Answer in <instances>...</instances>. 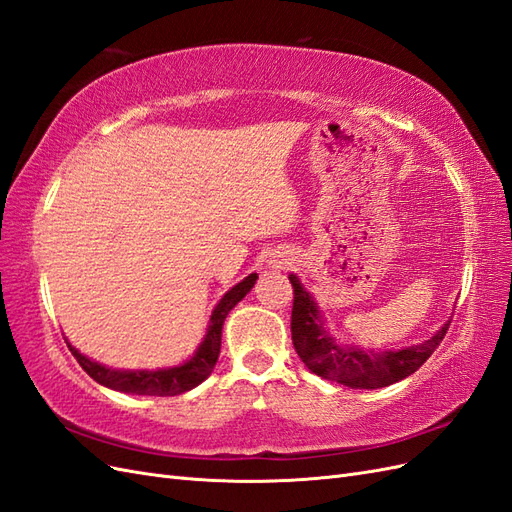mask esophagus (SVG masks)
Listing matches in <instances>:
<instances>
[{
  "mask_svg": "<svg viewBox=\"0 0 512 512\" xmlns=\"http://www.w3.org/2000/svg\"><path fill=\"white\" fill-rule=\"evenodd\" d=\"M288 265V258H284V260H280V262H275V269H282V267H286Z\"/></svg>",
  "mask_w": 512,
  "mask_h": 512,
  "instance_id": "esophagus-1",
  "label": "esophagus"
}]
</instances>
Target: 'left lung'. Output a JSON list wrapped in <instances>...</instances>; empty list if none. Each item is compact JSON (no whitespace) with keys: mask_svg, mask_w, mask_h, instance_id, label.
Instances as JSON below:
<instances>
[{"mask_svg":"<svg viewBox=\"0 0 512 512\" xmlns=\"http://www.w3.org/2000/svg\"><path fill=\"white\" fill-rule=\"evenodd\" d=\"M288 280L294 288L290 331L299 359L312 374L350 386V389H382V386L408 378L440 346L451 324V320H446L423 344L401 350L367 352L359 346H344L337 344L329 333L318 303L305 290L299 277L290 273Z\"/></svg>","mask_w":512,"mask_h":512,"instance_id":"left-lung-1","label":"left lung"}]
</instances>
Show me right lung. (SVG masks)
<instances>
[{"mask_svg": "<svg viewBox=\"0 0 512 512\" xmlns=\"http://www.w3.org/2000/svg\"><path fill=\"white\" fill-rule=\"evenodd\" d=\"M256 280H258V275L250 273L243 282L232 286L224 294L220 303L213 307L203 342L198 344L196 352L190 356V359L183 361L181 365L162 367V369H115V367H106L98 361H91L89 356L76 350L68 342V339H66V344H68L70 352L74 354V359L79 361V365L87 371V374L98 384L106 386V389L130 393V395H158V397L181 395L185 391L194 389V386H198L200 382L211 376L215 363H218L220 348H222L224 320H226L230 309L235 307L245 297V294L254 288Z\"/></svg>", "mask_w": 512, "mask_h": 512, "instance_id": "obj_1", "label": "right lung"}]
</instances>
